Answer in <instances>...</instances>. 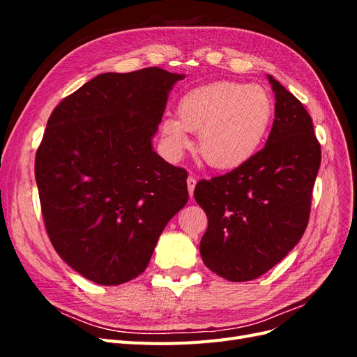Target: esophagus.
I'll return each instance as SVG.
<instances>
[{
	"instance_id": "34e87169",
	"label": "esophagus",
	"mask_w": 357,
	"mask_h": 357,
	"mask_svg": "<svg viewBox=\"0 0 357 357\" xmlns=\"http://www.w3.org/2000/svg\"><path fill=\"white\" fill-rule=\"evenodd\" d=\"M195 185H197V178L193 176L188 177V190H189V195H193V190H195Z\"/></svg>"
}]
</instances>
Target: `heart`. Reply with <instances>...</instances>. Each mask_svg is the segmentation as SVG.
Returning <instances> with one entry per match:
<instances>
[{
    "instance_id": "obj_1",
    "label": "heart",
    "mask_w": 357,
    "mask_h": 357,
    "mask_svg": "<svg viewBox=\"0 0 357 357\" xmlns=\"http://www.w3.org/2000/svg\"><path fill=\"white\" fill-rule=\"evenodd\" d=\"M178 117L167 116L160 125L168 149L180 155L190 146L189 131H199L198 150L208 165L234 169L262 147L271 126L274 105L259 84L213 82L181 96Z\"/></svg>"
}]
</instances>
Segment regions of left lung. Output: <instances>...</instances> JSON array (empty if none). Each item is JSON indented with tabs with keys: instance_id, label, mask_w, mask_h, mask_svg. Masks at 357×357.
Returning a JSON list of instances; mask_svg holds the SVG:
<instances>
[{
	"instance_id": "obj_1",
	"label": "left lung",
	"mask_w": 357,
	"mask_h": 357,
	"mask_svg": "<svg viewBox=\"0 0 357 357\" xmlns=\"http://www.w3.org/2000/svg\"><path fill=\"white\" fill-rule=\"evenodd\" d=\"M275 117L264 149L228 174L201 180L193 192L208 218L202 262L229 282L269 271L304 235L321 160L305 107L273 75Z\"/></svg>"
}]
</instances>
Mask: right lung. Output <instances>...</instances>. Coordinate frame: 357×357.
I'll return each instance as SVG.
<instances>
[{
    "mask_svg": "<svg viewBox=\"0 0 357 357\" xmlns=\"http://www.w3.org/2000/svg\"><path fill=\"white\" fill-rule=\"evenodd\" d=\"M183 74L104 73L52 112L36 155L43 220L73 269L102 286L142 274L159 235L185 207L188 171L152 147Z\"/></svg>",
    "mask_w": 357,
    "mask_h": 357,
    "instance_id": "obj_1",
    "label": "right lung"
}]
</instances>
